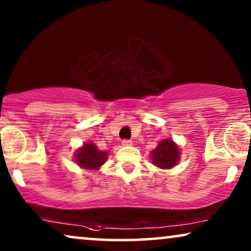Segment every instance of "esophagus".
<instances>
[{"instance_id":"obj_1","label":"esophagus","mask_w":251,"mask_h":251,"mask_svg":"<svg viewBox=\"0 0 251 251\" xmlns=\"http://www.w3.org/2000/svg\"><path fill=\"white\" fill-rule=\"evenodd\" d=\"M122 145L123 146H132V142L131 140H123Z\"/></svg>"}]
</instances>
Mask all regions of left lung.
Returning a JSON list of instances; mask_svg holds the SVG:
<instances>
[{
    "label": "left lung",
    "instance_id": "left-lung-1",
    "mask_svg": "<svg viewBox=\"0 0 251 251\" xmlns=\"http://www.w3.org/2000/svg\"><path fill=\"white\" fill-rule=\"evenodd\" d=\"M150 157L154 166L159 169H171L179 162V146L171 138H166L157 144V146L150 153Z\"/></svg>",
    "mask_w": 251,
    "mask_h": 251
}]
</instances>
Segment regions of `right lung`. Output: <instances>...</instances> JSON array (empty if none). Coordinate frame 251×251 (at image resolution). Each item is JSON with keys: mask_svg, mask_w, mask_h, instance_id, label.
Here are the masks:
<instances>
[{"mask_svg": "<svg viewBox=\"0 0 251 251\" xmlns=\"http://www.w3.org/2000/svg\"><path fill=\"white\" fill-rule=\"evenodd\" d=\"M108 152L100 151L91 142L84 143L83 145L74 152V161L78 167L87 170H98L106 162Z\"/></svg>", "mask_w": 251, "mask_h": 251, "instance_id": "1", "label": "right lung"}]
</instances>
